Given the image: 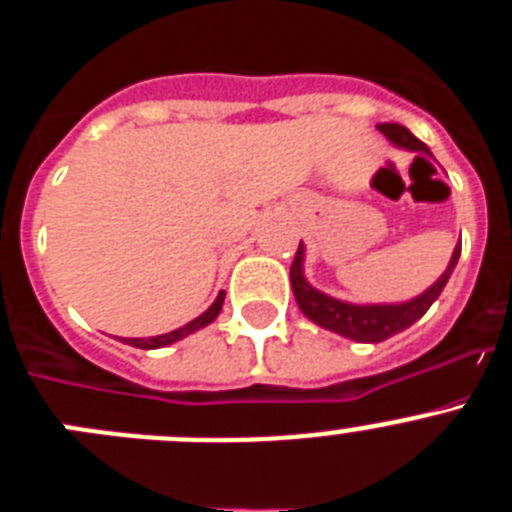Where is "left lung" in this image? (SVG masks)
<instances>
[{
  "label": "left lung",
  "instance_id": "1",
  "mask_svg": "<svg viewBox=\"0 0 512 512\" xmlns=\"http://www.w3.org/2000/svg\"><path fill=\"white\" fill-rule=\"evenodd\" d=\"M379 133L387 135L395 146L408 148V151L431 153L425 148V143H420L408 128H402L397 122H384V125H379ZM459 253L461 246H456L449 266H446L441 279L431 289H425L423 295L410 302H402V305H348V302L333 300V297L318 292V289L310 287L305 282V277H302V243L295 253V261L289 266V282H292L297 305H300V310L305 312L312 323H318L320 328L333 330V333H341V336L351 338V341L379 343L384 338L400 333V330L410 328L415 320L423 318L428 307L438 300L446 282H449L451 271H454L456 261H459Z\"/></svg>",
  "mask_w": 512,
  "mask_h": 512
}]
</instances>
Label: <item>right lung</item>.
<instances>
[{
  "instance_id": "obj_1",
  "label": "right lung",
  "mask_w": 512,
  "mask_h": 512,
  "mask_svg": "<svg viewBox=\"0 0 512 512\" xmlns=\"http://www.w3.org/2000/svg\"><path fill=\"white\" fill-rule=\"evenodd\" d=\"M223 300H225V292H220L217 295V300L212 302L210 307H207L205 312H202L200 318H194L192 323L182 325V328L171 330V333H164V336H153V338H125V343H130V346L135 348H161V346H169V343L179 341V338L189 336V333H194V330L205 328V325H210L212 320L220 315V310H223Z\"/></svg>"
}]
</instances>
